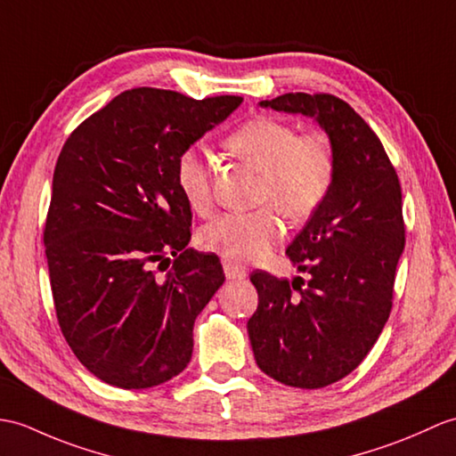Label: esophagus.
I'll return each instance as SVG.
<instances>
[{
	"label": "esophagus",
	"mask_w": 456,
	"mask_h": 456,
	"mask_svg": "<svg viewBox=\"0 0 456 456\" xmlns=\"http://www.w3.org/2000/svg\"><path fill=\"white\" fill-rule=\"evenodd\" d=\"M224 270H225L227 280H242V278L247 276V270L245 268L239 266L237 262L227 260V258H224Z\"/></svg>",
	"instance_id": "esophagus-1"
}]
</instances>
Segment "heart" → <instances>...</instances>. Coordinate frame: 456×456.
<instances>
[{
    "instance_id": "b5f03b06",
    "label": "heart",
    "mask_w": 456,
    "mask_h": 456,
    "mask_svg": "<svg viewBox=\"0 0 456 456\" xmlns=\"http://www.w3.org/2000/svg\"><path fill=\"white\" fill-rule=\"evenodd\" d=\"M225 147L260 171L256 202L276 206L285 217H311L330 194L336 157L330 140L321 132L297 135L291 124L260 116L232 132ZM176 186L190 208L208 214L214 194L209 161L202 151L192 147L178 157ZM270 206L216 217L200 231V245L232 262L266 256L283 232L281 221Z\"/></svg>"
}]
</instances>
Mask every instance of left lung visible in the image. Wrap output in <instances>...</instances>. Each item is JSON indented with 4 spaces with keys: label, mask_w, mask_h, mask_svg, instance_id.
Instances as JSON below:
<instances>
[{
    "label": "left lung",
    "mask_w": 456,
    "mask_h": 456,
    "mask_svg": "<svg viewBox=\"0 0 456 456\" xmlns=\"http://www.w3.org/2000/svg\"><path fill=\"white\" fill-rule=\"evenodd\" d=\"M260 107L314 118L334 147L330 194L285 250L309 280L252 272L258 309L247 322L264 373L322 388L363 362L388 321L404 250L400 183L375 132L334 94L288 93Z\"/></svg>",
    "instance_id": "1"
}]
</instances>
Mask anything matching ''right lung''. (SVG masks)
I'll list each match as a JSON object with an SVG mask.
<instances>
[{
  "label": "right lung",
  "instance_id": "1",
  "mask_svg": "<svg viewBox=\"0 0 456 456\" xmlns=\"http://www.w3.org/2000/svg\"><path fill=\"white\" fill-rule=\"evenodd\" d=\"M240 102L124 91L61 147L45 229L50 285L69 347L104 383L151 388L192 357L194 321L225 273L216 254L186 248L192 211L176 161Z\"/></svg>",
  "mask_w": 456,
  "mask_h": 456
}]
</instances>
